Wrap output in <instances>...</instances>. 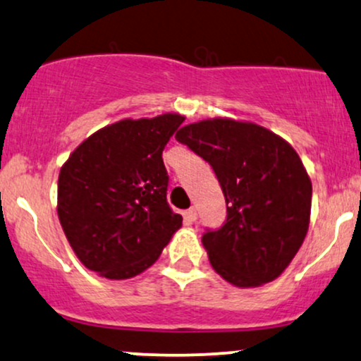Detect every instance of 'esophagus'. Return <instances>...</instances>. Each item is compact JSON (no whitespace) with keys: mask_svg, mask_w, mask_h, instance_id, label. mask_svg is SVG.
Wrapping results in <instances>:
<instances>
[{"mask_svg":"<svg viewBox=\"0 0 361 361\" xmlns=\"http://www.w3.org/2000/svg\"><path fill=\"white\" fill-rule=\"evenodd\" d=\"M184 218H185V221H188V223H194V221H196V219H197V211H196V207H189V209L185 211Z\"/></svg>","mask_w":361,"mask_h":361,"instance_id":"1","label":"esophagus"}]
</instances>
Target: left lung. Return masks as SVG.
I'll return each instance as SVG.
<instances>
[{"label":"left lung","instance_id":"1","mask_svg":"<svg viewBox=\"0 0 361 361\" xmlns=\"http://www.w3.org/2000/svg\"><path fill=\"white\" fill-rule=\"evenodd\" d=\"M211 164L228 218L202 235L211 267L231 286L272 282L289 267L311 221V177L289 142L233 118L189 123L176 133Z\"/></svg>","mask_w":361,"mask_h":361}]
</instances>
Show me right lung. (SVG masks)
<instances>
[{
  "label": "right lung",
  "instance_id": "right-lung-1",
  "mask_svg": "<svg viewBox=\"0 0 361 361\" xmlns=\"http://www.w3.org/2000/svg\"><path fill=\"white\" fill-rule=\"evenodd\" d=\"M184 120L179 113L120 120L94 131L63 162L59 221L86 269L109 281L135 277L182 226L167 204L162 152Z\"/></svg>",
  "mask_w": 361,
  "mask_h": 361
}]
</instances>
